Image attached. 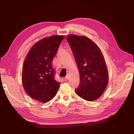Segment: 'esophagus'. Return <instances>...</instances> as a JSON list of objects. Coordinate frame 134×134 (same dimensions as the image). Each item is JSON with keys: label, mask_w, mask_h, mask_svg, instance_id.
<instances>
[{"label": "esophagus", "mask_w": 134, "mask_h": 134, "mask_svg": "<svg viewBox=\"0 0 134 134\" xmlns=\"http://www.w3.org/2000/svg\"><path fill=\"white\" fill-rule=\"evenodd\" d=\"M68 79H69V75H67L66 76L65 78V80H67Z\"/></svg>", "instance_id": "esophagus-1"}]
</instances>
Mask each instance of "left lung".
Returning a JSON list of instances; mask_svg holds the SVG:
<instances>
[{
  "instance_id": "1",
  "label": "left lung",
  "mask_w": 134,
  "mask_h": 134,
  "mask_svg": "<svg viewBox=\"0 0 134 134\" xmlns=\"http://www.w3.org/2000/svg\"><path fill=\"white\" fill-rule=\"evenodd\" d=\"M80 75L75 92L82 99L93 101L101 96L108 83L106 62L99 48L84 36L71 35L66 38Z\"/></svg>"
}]
</instances>
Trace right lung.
I'll return each mask as SVG.
<instances>
[{"label":"right lung","instance_id":"1","mask_svg":"<svg viewBox=\"0 0 134 134\" xmlns=\"http://www.w3.org/2000/svg\"><path fill=\"white\" fill-rule=\"evenodd\" d=\"M65 36L55 35L36 42L27 53L22 69V83L27 94L47 103L56 95L60 82L56 81L52 61Z\"/></svg>","mask_w":134,"mask_h":134}]
</instances>
